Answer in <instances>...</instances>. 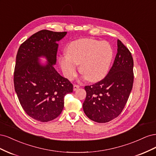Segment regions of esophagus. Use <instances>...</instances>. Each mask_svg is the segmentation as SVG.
<instances>
[{"mask_svg":"<svg viewBox=\"0 0 156 156\" xmlns=\"http://www.w3.org/2000/svg\"><path fill=\"white\" fill-rule=\"evenodd\" d=\"M79 88V86L78 85V84H74V85H73V90H74V91L77 90Z\"/></svg>","mask_w":156,"mask_h":156,"instance_id":"esophagus-1","label":"esophagus"}]
</instances>
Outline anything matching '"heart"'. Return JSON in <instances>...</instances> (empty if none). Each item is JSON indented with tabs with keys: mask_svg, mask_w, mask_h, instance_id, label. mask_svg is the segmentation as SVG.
I'll return each instance as SVG.
<instances>
[{
	"mask_svg": "<svg viewBox=\"0 0 156 156\" xmlns=\"http://www.w3.org/2000/svg\"><path fill=\"white\" fill-rule=\"evenodd\" d=\"M112 56V49L107 42L82 38L71 42L66 55L60 56L59 63L68 79L76 75L77 65H80V71L88 81L97 82L107 74Z\"/></svg>",
	"mask_w": 156,
	"mask_h": 156,
	"instance_id": "obj_1",
	"label": "heart"
}]
</instances>
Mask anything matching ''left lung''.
Instances as JSON below:
<instances>
[{"label": "left lung", "instance_id": "8db88e82", "mask_svg": "<svg viewBox=\"0 0 156 156\" xmlns=\"http://www.w3.org/2000/svg\"><path fill=\"white\" fill-rule=\"evenodd\" d=\"M117 54L107 76L86 86L83 108L90 119L105 123L119 116L126 104L133 83V60L129 49L119 40Z\"/></svg>", "mask_w": 156, "mask_h": 156}]
</instances>
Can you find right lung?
I'll list each match as a JSON object with an SVG mask.
<instances>
[{
	"mask_svg": "<svg viewBox=\"0 0 156 156\" xmlns=\"http://www.w3.org/2000/svg\"><path fill=\"white\" fill-rule=\"evenodd\" d=\"M67 32L42 30L20 45L16 56L13 83L19 101L27 114L42 122L53 120L62 112L64 96L73 84L56 72L58 44ZM45 57L42 65L39 58Z\"/></svg>",
	"mask_w": 156,
	"mask_h": 156,
	"instance_id": "right-lung-1",
	"label": "right lung"
}]
</instances>
